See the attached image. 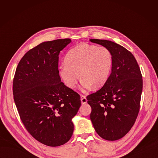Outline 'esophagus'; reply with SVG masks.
Instances as JSON below:
<instances>
[{"label":"esophagus","instance_id":"1","mask_svg":"<svg viewBox=\"0 0 158 158\" xmlns=\"http://www.w3.org/2000/svg\"><path fill=\"white\" fill-rule=\"evenodd\" d=\"M81 103L83 104V105L86 104L87 101H88V100H87V98H86V96H83V95L81 96Z\"/></svg>","mask_w":158,"mask_h":158}]
</instances>
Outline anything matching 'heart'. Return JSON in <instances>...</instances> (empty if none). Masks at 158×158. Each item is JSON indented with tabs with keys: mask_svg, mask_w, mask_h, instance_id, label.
<instances>
[{
	"mask_svg": "<svg viewBox=\"0 0 158 158\" xmlns=\"http://www.w3.org/2000/svg\"><path fill=\"white\" fill-rule=\"evenodd\" d=\"M113 63L112 53L104 46L81 43L66 53L65 63L59 67V73L64 84L74 88L81 77L83 91L92 87L100 88L109 78Z\"/></svg>",
	"mask_w": 158,
	"mask_h": 158,
	"instance_id": "obj_1",
	"label": "heart"
}]
</instances>
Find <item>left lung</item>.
I'll use <instances>...</instances> for the list:
<instances>
[{
	"label": "left lung",
	"mask_w": 158,
	"mask_h": 158,
	"mask_svg": "<svg viewBox=\"0 0 158 158\" xmlns=\"http://www.w3.org/2000/svg\"><path fill=\"white\" fill-rule=\"evenodd\" d=\"M90 41L108 48L112 53L111 73L102 88L87 96L92 107L93 126L101 138L122 139L132 128L138 116L143 79L135 56L123 46L107 40Z\"/></svg>",
	"instance_id": "1"
}]
</instances>
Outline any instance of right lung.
Here are the masks:
<instances>
[{
    "label": "right lung",
    "instance_id": "1",
    "mask_svg": "<svg viewBox=\"0 0 158 158\" xmlns=\"http://www.w3.org/2000/svg\"><path fill=\"white\" fill-rule=\"evenodd\" d=\"M70 39L41 43L20 60L13 82L17 109L28 132L50 147L65 144L73 135L72 119L81 106L80 96L61 82L60 52Z\"/></svg>",
    "mask_w": 158,
    "mask_h": 158
}]
</instances>
